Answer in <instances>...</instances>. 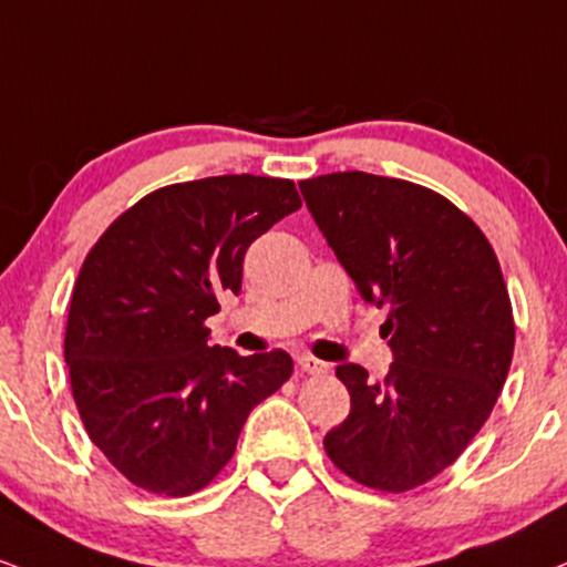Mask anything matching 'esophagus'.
Returning <instances> with one entry per match:
<instances>
[{
    "mask_svg": "<svg viewBox=\"0 0 567 567\" xmlns=\"http://www.w3.org/2000/svg\"><path fill=\"white\" fill-rule=\"evenodd\" d=\"M298 364H301V370L309 372V374H327V372H330V364L313 359L311 353H301V357H298Z\"/></svg>",
    "mask_w": 567,
    "mask_h": 567,
    "instance_id": "34e87169",
    "label": "esophagus"
}]
</instances>
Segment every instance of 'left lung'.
<instances>
[{
  "label": "left lung",
  "mask_w": 567,
  "mask_h": 567,
  "mask_svg": "<svg viewBox=\"0 0 567 567\" xmlns=\"http://www.w3.org/2000/svg\"><path fill=\"white\" fill-rule=\"evenodd\" d=\"M306 208L359 296L388 309L383 380L338 367L349 417L324 452L378 491L422 486L465 452L507 380L515 322L486 235L433 189L364 172L298 184Z\"/></svg>",
  "instance_id": "obj_1"
}]
</instances>
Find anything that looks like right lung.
<instances>
[{"label": "right lung", "mask_w": 567, "mask_h": 567, "mask_svg": "<svg viewBox=\"0 0 567 567\" xmlns=\"http://www.w3.org/2000/svg\"><path fill=\"white\" fill-rule=\"evenodd\" d=\"M301 208L296 184L208 176L142 197L89 250L65 364L89 439L134 486L187 496L235 454L248 414L292 372L285 351L208 346L256 237Z\"/></svg>", "instance_id": "add662e5"}]
</instances>
